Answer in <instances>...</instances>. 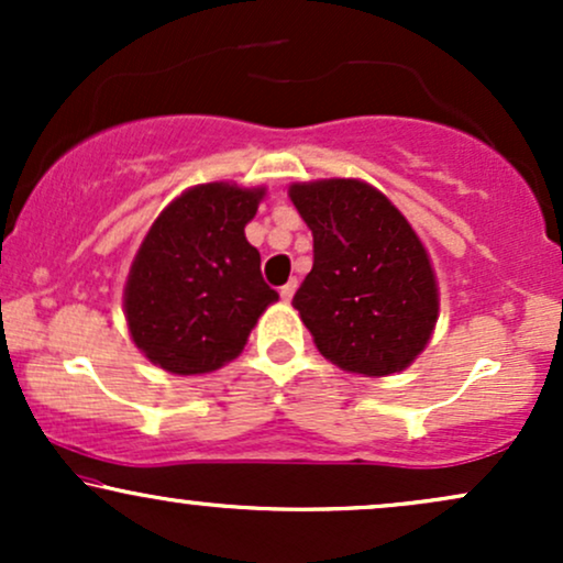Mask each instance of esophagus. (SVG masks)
<instances>
[{"mask_svg": "<svg viewBox=\"0 0 563 563\" xmlns=\"http://www.w3.org/2000/svg\"><path fill=\"white\" fill-rule=\"evenodd\" d=\"M294 294H296V280H288L286 286L280 288V299L283 301H290V299H294Z\"/></svg>", "mask_w": 563, "mask_h": 563, "instance_id": "esophagus-1", "label": "esophagus"}]
</instances>
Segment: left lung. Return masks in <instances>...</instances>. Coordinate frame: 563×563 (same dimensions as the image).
<instances>
[{"mask_svg": "<svg viewBox=\"0 0 563 563\" xmlns=\"http://www.w3.org/2000/svg\"><path fill=\"white\" fill-rule=\"evenodd\" d=\"M312 230V269L294 307L320 354L349 373L391 376L434 331L437 280L423 243L391 200L360 179L294 185Z\"/></svg>", "mask_w": 563, "mask_h": 563, "instance_id": "8db88e82", "label": "left lung"}]
</instances>
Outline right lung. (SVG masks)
Instances as JSON below:
<instances>
[{"instance_id":"right-lung-1","label":"right lung","mask_w":563,"mask_h":563,"mask_svg":"<svg viewBox=\"0 0 563 563\" xmlns=\"http://www.w3.org/2000/svg\"><path fill=\"white\" fill-rule=\"evenodd\" d=\"M264 190L198 185L172 200L142 241L129 273V333L151 363L177 376L222 367L243 352L277 294L245 224Z\"/></svg>"}]
</instances>
